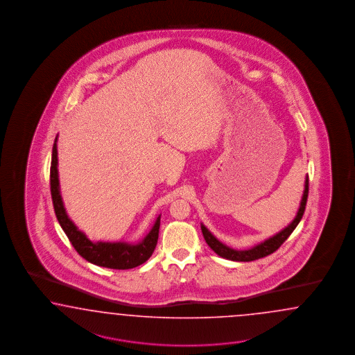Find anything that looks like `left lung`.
<instances>
[{
	"mask_svg": "<svg viewBox=\"0 0 355 355\" xmlns=\"http://www.w3.org/2000/svg\"><path fill=\"white\" fill-rule=\"evenodd\" d=\"M307 196H309V177H306V181H304V191H303L301 205H300V209H298V214L295 216V218L285 229H282L279 233L270 236V238L266 239L264 242L259 243L254 248H248V250H234V248H227L202 224V233L205 236V242L209 248L215 251L218 257L229 259V260H233V261H252V260L270 255L289 238V236L293 233V230L300 224L302 216H303L304 209H306Z\"/></svg>",
	"mask_w": 355,
	"mask_h": 355,
	"instance_id": "obj_1",
	"label": "left lung"
}]
</instances>
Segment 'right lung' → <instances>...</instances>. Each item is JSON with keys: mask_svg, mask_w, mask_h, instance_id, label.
<instances>
[{"mask_svg": "<svg viewBox=\"0 0 355 355\" xmlns=\"http://www.w3.org/2000/svg\"><path fill=\"white\" fill-rule=\"evenodd\" d=\"M57 138L54 140L51 162V193L53 200L54 212L57 220L62 227L64 234L74 246L76 252L87 261L110 269L135 268L150 258L152 252L157 245L159 229H160V216L156 218L150 233L144 236L139 243L128 242H92L87 238L83 232H80L76 224L69 218L64 209L62 196L60 193L58 169H57Z\"/></svg>", "mask_w": 355, "mask_h": 355, "instance_id": "obj_1", "label": "right lung"}]
</instances>
